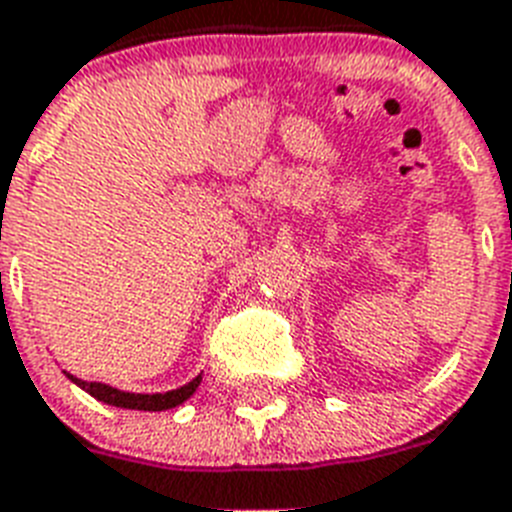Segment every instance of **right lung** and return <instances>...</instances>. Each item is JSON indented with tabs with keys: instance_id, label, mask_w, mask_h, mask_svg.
Returning a JSON list of instances; mask_svg holds the SVG:
<instances>
[{
	"instance_id": "right-lung-1",
	"label": "right lung",
	"mask_w": 512,
	"mask_h": 512,
	"mask_svg": "<svg viewBox=\"0 0 512 512\" xmlns=\"http://www.w3.org/2000/svg\"><path fill=\"white\" fill-rule=\"evenodd\" d=\"M65 376L73 381L76 386H81L83 392L91 394L94 400L105 402L112 407H123V410H147V413H160V410H170V407H178L181 402H186L191 394L197 392L199 381H202V373L194 376L189 384L178 386V389H170V392H155V394H141V392H123V389H115L110 384H102V381H83V378L73 376V373L62 371Z\"/></svg>"
}]
</instances>
